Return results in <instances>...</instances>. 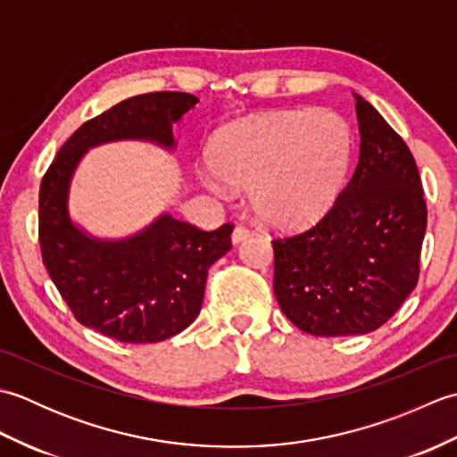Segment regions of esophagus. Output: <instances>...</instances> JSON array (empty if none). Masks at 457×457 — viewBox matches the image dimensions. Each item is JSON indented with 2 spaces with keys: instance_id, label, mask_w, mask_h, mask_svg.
Wrapping results in <instances>:
<instances>
[{
  "instance_id": "esophagus-1",
  "label": "esophagus",
  "mask_w": 457,
  "mask_h": 457,
  "mask_svg": "<svg viewBox=\"0 0 457 457\" xmlns=\"http://www.w3.org/2000/svg\"><path fill=\"white\" fill-rule=\"evenodd\" d=\"M249 237V229L244 226H236L234 231H231V244L237 245L241 241H245Z\"/></svg>"
}]
</instances>
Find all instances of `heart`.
I'll list each match as a JSON object with an SVG mask.
<instances>
[{"mask_svg":"<svg viewBox=\"0 0 457 457\" xmlns=\"http://www.w3.org/2000/svg\"><path fill=\"white\" fill-rule=\"evenodd\" d=\"M352 159V133L332 110L255 115L223 129L202 179L249 190L257 216L277 228H304L334 206Z\"/></svg>","mask_w":457,"mask_h":457,"instance_id":"obj_1","label":"heart"}]
</instances>
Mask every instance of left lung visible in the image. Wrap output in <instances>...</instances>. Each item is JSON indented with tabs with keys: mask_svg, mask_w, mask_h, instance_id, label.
Listing matches in <instances>:
<instances>
[{
	"mask_svg": "<svg viewBox=\"0 0 457 457\" xmlns=\"http://www.w3.org/2000/svg\"><path fill=\"white\" fill-rule=\"evenodd\" d=\"M355 112L361 143L352 180L314 228L273 239L278 306L312 336L381 328L420 275L428 212L414 157L357 94Z\"/></svg>",
	"mask_w": 457,
	"mask_h": 457,
	"instance_id": "obj_1",
	"label": "left lung"
}]
</instances>
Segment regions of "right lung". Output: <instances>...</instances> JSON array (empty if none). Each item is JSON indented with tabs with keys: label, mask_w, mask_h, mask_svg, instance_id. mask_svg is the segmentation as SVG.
Instances as JSON below:
<instances>
[{
	"label": "right lung",
	"mask_w": 457,
	"mask_h": 457,
	"mask_svg": "<svg viewBox=\"0 0 457 457\" xmlns=\"http://www.w3.org/2000/svg\"><path fill=\"white\" fill-rule=\"evenodd\" d=\"M198 98L184 92L133 96L72 133L38 192L43 263L74 318L123 344H154L187 329L200 314L208 269L231 249V223L202 231L162 213L125 239H98L68 213V192L86 151L141 139L174 147L172 125Z\"/></svg>",
	"instance_id": "right-lung-1"
}]
</instances>
